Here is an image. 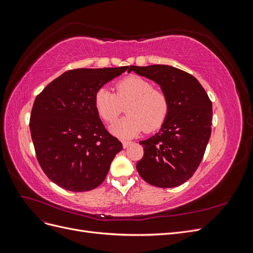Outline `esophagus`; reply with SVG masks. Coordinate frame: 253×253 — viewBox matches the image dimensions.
<instances>
[{"instance_id":"esophagus-1","label":"esophagus","mask_w":253,"mask_h":253,"mask_svg":"<svg viewBox=\"0 0 253 253\" xmlns=\"http://www.w3.org/2000/svg\"><path fill=\"white\" fill-rule=\"evenodd\" d=\"M132 142L128 141V140H122V145H124V148H127L129 144H131Z\"/></svg>"}]
</instances>
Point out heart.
<instances>
[{
	"instance_id": "1",
	"label": "heart",
	"mask_w": 253,
	"mask_h": 253,
	"mask_svg": "<svg viewBox=\"0 0 253 253\" xmlns=\"http://www.w3.org/2000/svg\"><path fill=\"white\" fill-rule=\"evenodd\" d=\"M116 93L100 87L95 94V108L100 118L112 124L124 112L126 115L112 126V132L129 138L141 133L154 132L162 126L170 112V100L163 89L138 76H128L115 84Z\"/></svg>"
}]
</instances>
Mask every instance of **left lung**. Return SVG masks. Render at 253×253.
<instances>
[{"mask_svg":"<svg viewBox=\"0 0 253 253\" xmlns=\"http://www.w3.org/2000/svg\"><path fill=\"white\" fill-rule=\"evenodd\" d=\"M158 83L170 100V112L158 133L139 143L143 157L136 169L143 180L173 188L192 177L210 139L212 102L192 75L170 65L129 66Z\"/></svg>","mask_w":253,"mask_h":253,"instance_id":"8db88e82","label":"left lung"}]
</instances>
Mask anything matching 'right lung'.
<instances>
[{
    "instance_id": "add662e5",
    "label": "right lung",
    "mask_w": 253,
    "mask_h": 253,
    "mask_svg": "<svg viewBox=\"0 0 253 253\" xmlns=\"http://www.w3.org/2000/svg\"><path fill=\"white\" fill-rule=\"evenodd\" d=\"M128 66L76 68L51 81L36 97L29 127L43 172L73 192L100 186L122 143L108 132L95 94Z\"/></svg>"
}]
</instances>
